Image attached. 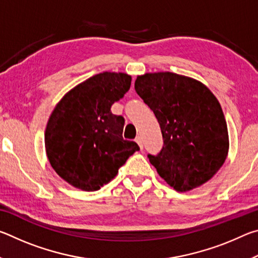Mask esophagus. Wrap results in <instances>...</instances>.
<instances>
[{"mask_svg": "<svg viewBox=\"0 0 258 258\" xmlns=\"http://www.w3.org/2000/svg\"><path fill=\"white\" fill-rule=\"evenodd\" d=\"M135 142L138 143L139 145V147H140V149H143V143H142V138L141 137H137V139H135Z\"/></svg>", "mask_w": 258, "mask_h": 258, "instance_id": "34e87169", "label": "esophagus"}]
</instances>
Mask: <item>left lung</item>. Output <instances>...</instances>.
Listing matches in <instances>:
<instances>
[{
  "instance_id": "1",
  "label": "left lung",
  "mask_w": 258,
  "mask_h": 258,
  "mask_svg": "<svg viewBox=\"0 0 258 258\" xmlns=\"http://www.w3.org/2000/svg\"><path fill=\"white\" fill-rule=\"evenodd\" d=\"M135 91L154 111L164 147L150 163L174 190H194L211 180L229 152L223 110L208 87L169 72L138 76Z\"/></svg>"
}]
</instances>
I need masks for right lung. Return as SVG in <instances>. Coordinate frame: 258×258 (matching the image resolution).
<instances>
[{"mask_svg": "<svg viewBox=\"0 0 258 258\" xmlns=\"http://www.w3.org/2000/svg\"><path fill=\"white\" fill-rule=\"evenodd\" d=\"M131 81L125 73H100L68 91L50 115L44 134L47 159L74 187L99 190L140 149L123 139L125 120L110 110Z\"/></svg>", "mask_w": 258, "mask_h": 258, "instance_id": "add662e5", "label": "right lung"}]
</instances>
